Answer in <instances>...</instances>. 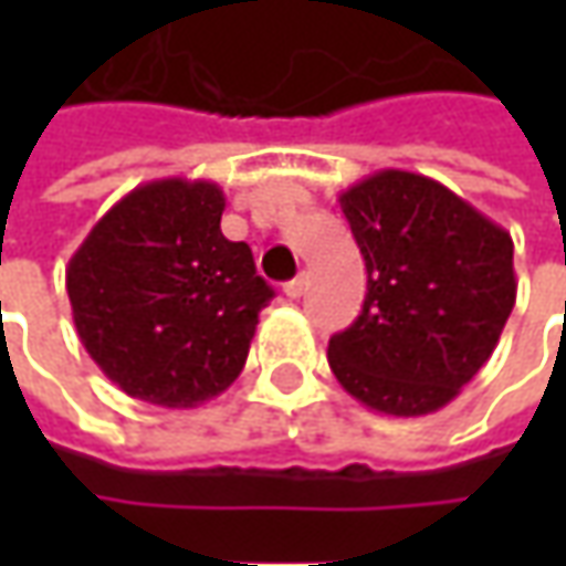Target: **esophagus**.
Listing matches in <instances>:
<instances>
[{
	"instance_id": "1",
	"label": "esophagus",
	"mask_w": 566,
	"mask_h": 566,
	"mask_svg": "<svg viewBox=\"0 0 566 566\" xmlns=\"http://www.w3.org/2000/svg\"><path fill=\"white\" fill-rule=\"evenodd\" d=\"M305 290H308V276H305V273H298L295 280H290V283L283 286V293L290 295V298H298Z\"/></svg>"
}]
</instances>
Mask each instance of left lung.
<instances>
[{
	"label": "left lung",
	"instance_id": "obj_1",
	"mask_svg": "<svg viewBox=\"0 0 566 566\" xmlns=\"http://www.w3.org/2000/svg\"><path fill=\"white\" fill-rule=\"evenodd\" d=\"M368 293L331 337L343 390L384 416H428L491 359L516 302L513 239L450 188L380 169L339 195Z\"/></svg>",
	"mask_w": 566,
	"mask_h": 566
}]
</instances>
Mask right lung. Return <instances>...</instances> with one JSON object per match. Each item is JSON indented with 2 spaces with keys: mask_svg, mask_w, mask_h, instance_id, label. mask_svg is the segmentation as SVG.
I'll use <instances>...</instances> for the list:
<instances>
[{
  "mask_svg": "<svg viewBox=\"0 0 566 566\" xmlns=\"http://www.w3.org/2000/svg\"><path fill=\"white\" fill-rule=\"evenodd\" d=\"M223 188L154 179L109 207L65 268L75 331L128 397L195 409L249 359L273 290L220 229Z\"/></svg>",
  "mask_w": 566,
  "mask_h": 566,
  "instance_id": "right-lung-1",
  "label": "right lung"
}]
</instances>
